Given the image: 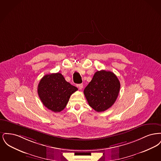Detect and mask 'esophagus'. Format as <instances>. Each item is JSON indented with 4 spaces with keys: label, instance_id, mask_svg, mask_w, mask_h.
<instances>
[{
    "label": "esophagus",
    "instance_id": "34e87169",
    "mask_svg": "<svg viewBox=\"0 0 161 161\" xmlns=\"http://www.w3.org/2000/svg\"><path fill=\"white\" fill-rule=\"evenodd\" d=\"M77 86H78V87L79 88V89H80V90H81L82 89H83V84H79L77 85Z\"/></svg>",
    "mask_w": 161,
    "mask_h": 161
}]
</instances>
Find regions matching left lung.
I'll return each mask as SVG.
<instances>
[{
    "label": "left lung",
    "mask_w": 161,
    "mask_h": 161,
    "mask_svg": "<svg viewBox=\"0 0 161 161\" xmlns=\"http://www.w3.org/2000/svg\"><path fill=\"white\" fill-rule=\"evenodd\" d=\"M120 82L115 74L104 70L95 73L91 81L84 89L89 105L98 112L111 107L118 98Z\"/></svg>",
    "instance_id": "8db88e82"
}]
</instances>
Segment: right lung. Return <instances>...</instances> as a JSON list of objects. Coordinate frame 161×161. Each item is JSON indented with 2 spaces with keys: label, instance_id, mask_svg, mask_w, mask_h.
I'll return each instance as SVG.
<instances>
[{
  "label": "right lung",
  "instance_id": "obj_1",
  "mask_svg": "<svg viewBox=\"0 0 161 161\" xmlns=\"http://www.w3.org/2000/svg\"><path fill=\"white\" fill-rule=\"evenodd\" d=\"M77 90L58 72L43 77L38 83L37 92L45 107L54 112H60L66 106L70 95Z\"/></svg>",
  "mask_w": 161,
  "mask_h": 161
}]
</instances>
